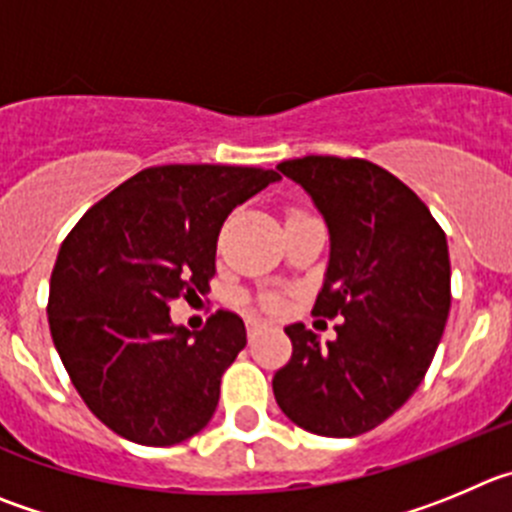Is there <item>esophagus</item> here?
<instances>
[{
    "mask_svg": "<svg viewBox=\"0 0 512 512\" xmlns=\"http://www.w3.org/2000/svg\"><path fill=\"white\" fill-rule=\"evenodd\" d=\"M262 328H265V323H260V321H247V338H255L257 333L262 331Z\"/></svg>",
    "mask_w": 512,
    "mask_h": 512,
    "instance_id": "34e87169",
    "label": "esophagus"
}]
</instances>
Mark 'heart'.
Masks as SVG:
<instances>
[{
  "label": "heart",
  "instance_id": "b5f03b06",
  "mask_svg": "<svg viewBox=\"0 0 512 512\" xmlns=\"http://www.w3.org/2000/svg\"><path fill=\"white\" fill-rule=\"evenodd\" d=\"M262 305H265V308L267 310H275V308H278V298H272V295H270V298H265V300H262Z\"/></svg>",
  "mask_w": 512,
  "mask_h": 512
}]
</instances>
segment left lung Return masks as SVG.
<instances>
[{"label": "left lung", "instance_id": "1", "mask_svg": "<svg viewBox=\"0 0 512 512\" xmlns=\"http://www.w3.org/2000/svg\"><path fill=\"white\" fill-rule=\"evenodd\" d=\"M331 232L315 315L343 318L336 341L293 323V356L272 376L285 417L321 437L379 427L417 391L450 315L447 237L427 204L366 159L303 156L278 164Z\"/></svg>", "mask_w": 512, "mask_h": 512}]
</instances>
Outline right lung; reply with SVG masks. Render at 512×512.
Returning a JSON list of instances; mask_svg holds the SVG:
<instances>
[{"label": "right lung", "mask_w": 512, "mask_h": 512, "mask_svg": "<svg viewBox=\"0 0 512 512\" xmlns=\"http://www.w3.org/2000/svg\"><path fill=\"white\" fill-rule=\"evenodd\" d=\"M280 174L257 166L169 164L138 171L70 229L47 298L52 343L90 412L146 447L202 432L245 323L217 310L189 333L169 305L207 293L217 237L237 204Z\"/></svg>", "instance_id": "right-lung-1"}]
</instances>
